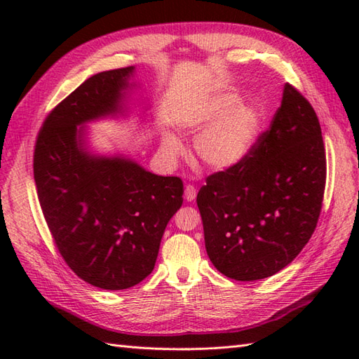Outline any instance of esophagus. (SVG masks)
<instances>
[{
    "instance_id": "34e87169",
    "label": "esophagus",
    "mask_w": 359,
    "mask_h": 359,
    "mask_svg": "<svg viewBox=\"0 0 359 359\" xmlns=\"http://www.w3.org/2000/svg\"><path fill=\"white\" fill-rule=\"evenodd\" d=\"M196 194H197V189L193 185H187V188H185V199L188 202H193L196 199Z\"/></svg>"
}]
</instances>
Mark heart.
<instances>
[{
  "label": "heart",
  "instance_id": "heart-1",
  "mask_svg": "<svg viewBox=\"0 0 359 359\" xmlns=\"http://www.w3.org/2000/svg\"><path fill=\"white\" fill-rule=\"evenodd\" d=\"M236 94L210 98L187 114L185 123L191 133H201L194 142L199 162L212 171H226L238 166L253 149L262 131V112L253 104H241ZM163 151L170 157L184 152L174 134H165Z\"/></svg>",
  "mask_w": 359,
  "mask_h": 359
}]
</instances>
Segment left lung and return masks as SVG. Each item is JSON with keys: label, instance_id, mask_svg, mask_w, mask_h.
<instances>
[{"label": "left lung", "instance_id": "obj_1", "mask_svg": "<svg viewBox=\"0 0 359 359\" xmlns=\"http://www.w3.org/2000/svg\"><path fill=\"white\" fill-rule=\"evenodd\" d=\"M325 170L316 112L285 83L279 109L250 154L211 174L197 194L212 265L236 280L264 279L287 266L316 228Z\"/></svg>", "mask_w": 359, "mask_h": 359}]
</instances>
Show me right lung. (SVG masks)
Segmentation results:
<instances>
[{"mask_svg":"<svg viewBox=\"0 0 359 359\" xmlns=\"http://www.w3.org/2000/svg\"><path fill=\"white\" fill-rule=\"evenodd\" d=\"M134 66L95 74L46 117L34 179L46 224L65 262L103 290H125L154 270L160 241L184 202L179 177L125 156H98L83 125L125 114Z\"/></svg>","mask_w":359,"mask_h":359,"instance_id":"obj_1","label":"right lung"}]
</instances>
